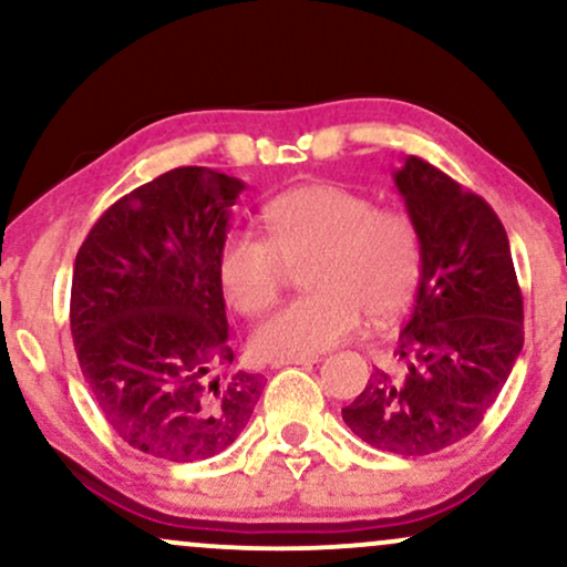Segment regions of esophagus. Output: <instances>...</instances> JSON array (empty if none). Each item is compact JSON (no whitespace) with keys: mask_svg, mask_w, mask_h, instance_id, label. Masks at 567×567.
I'll return each mask as SVG.
<instances>
[{"mask_svg":"<svg viewBox=\"0 0 567 567\" xmlns=\"http://www.w3.org/2000/svg\"><path fill=\"white\" fill-rule=\"evenodd\" d=\"M315 362H320V357H290V360H279V362H271V368H285V365H315Z\"/></svg>","mask_w":567,"mask_h":567,"instance_id":"1","label":"esophagus"}]
</instances>
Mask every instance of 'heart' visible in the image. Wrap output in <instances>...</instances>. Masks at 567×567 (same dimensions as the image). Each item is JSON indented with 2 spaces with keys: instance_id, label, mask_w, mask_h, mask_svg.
Masks as SVG:
<instances>
[{
  "instance_id": "heart-1",
  "label": "heart",
  "mask_w": 567,
  "mask_h": 567,
  "mask_svg": "<svg viewBox=\"0 0 567 567\" xmlns=\"http://www.w3.org/2000/svg\"><path fill=\"white\" fill-rule=\"evenodd\" d=\"M266 237L231 231L218 250V282L243 315L277 301L285 264L301 266L309 290L252 330L261 360L311 357L338 347L370 320H389L421 277V237L410 216L375 207L341 184H306L275 197L261 213Z\"/></svg>"
}]
</instances>
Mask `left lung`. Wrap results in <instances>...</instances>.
I'll use <instances>...</instances> for the list:
<instances>
[{
	"label": "left lung",
	"instance_id": "1",
	"mask_svg": "<svg viewBox=\"0 0 567 567\" xmlns=\"http://www.w3.org/2000/svg\"><path fill=\"white\" fill-rule=\"evenodd\" d=\"M421 237L413 315L394 370L341 410L351 432L396 455L437 453L483 424L523 351V292L493 207L419 157L394 173Z\"/></svg>",
	"mask_w": 567,
	"mask_h": 567
}]
</instances>
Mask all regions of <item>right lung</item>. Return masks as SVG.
Listing matches in <instances>:
<instances>
[{
	"mask_svg": "<svg viewBox=\"0 0 567 567\" xmlns=\"http://www.w3.org/2000/svg\"><path fill=\"white\" fill-rule=\"evenodd\" d=\"M245 184L175 167L116 199L71 279V338L103 419L135 451L202 461L243 434L264 383L231 370L218 250Z\"/></svg>",
	"mask_w": 567,
	"mask_h": 567,
	"instance_id": "obj_1",
	"label": "right lung"
}]
</instances>
